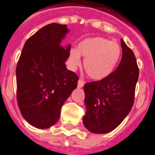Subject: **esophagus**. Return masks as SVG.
<instances>
[{"label":"esophagus","mask_w":155,"mask_h":155,"mask_svg":"<svg viewBox=\"0 0 155 155\" xmlns=\"http://www.w3.org/2000/svg\"><path fill=\"white\" fill-rule=\"evenodd\" d=\"M83 85H84V82H83V79H79V81H78V87L79 88H81V87H83Z\"/></svg>","instance_id":"1"}]
</instances>
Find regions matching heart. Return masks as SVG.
<instances>
[{"instance_id": "obj_1", "label": "heart", "mask_w": 155, "mask_h": 155, "mask_svg": "<svg viewBox=\"0 0 155 155\" xmlns=\"http://www.w3.org/2000/svg\"><path fill=\"white\" fill-rule=\"evenodd\" d=\"M121 55L118 43L102 37H90L82 40L77 50L69 53L71 65L76 68L80 64V56L84 58L83 67L87 76L94 80H101L112 72Z\"/></svg>"}]
</instances>
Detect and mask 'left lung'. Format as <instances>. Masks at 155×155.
<instances>
[{"mask_svg": "<svg viewBox=\"0 0 155 155\" xmlns=\"http://www.w3.org/2000/svg\"><path fill=\"white\" fill-rule=\"evenodd\" d=\"M122 56L118 68L100 81L84 85L87 111L83 122L94 134H107L120 125L134 105L139 68L134 52L121 39Z\"/></svg>", "mask_w": 155, "mask_h": 155, "instance_id": "8db88e82", "label": "left lung"}]
</instances>
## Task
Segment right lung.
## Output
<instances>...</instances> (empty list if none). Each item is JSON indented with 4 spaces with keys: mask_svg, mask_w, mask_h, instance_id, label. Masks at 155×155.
Instances as JSON below:
<instances>
[{
    "mask_svg": "<svg viewBox=\"0 0 155 155\" xmlns=\"http://www.w3.org/2000/svg\"><path fill=\"white\" fill-rule=\"evenodd\" d=\"M66 25L51 23L25 43L16 67L17 101L21 114L38 129L54 125L64 101L77 87L79 77L67 69L71 45L61 40Z\"/></svg>",
    "mask_w": 155,
    "mask_h": 155,
    "instance_id": "right-lung-1",
    "label": "right lung"
}]
</instances>
